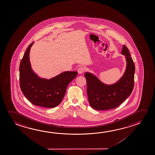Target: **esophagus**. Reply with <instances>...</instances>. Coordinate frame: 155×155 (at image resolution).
<instances>
[{"label": "esophagus", "instance_id": "34e87169", "mask_svg": "<svg viewBox=\"0 0 155 155\" xmlns=\"http://www.w3.org/2000/svg\"><path fill=\"white\" fill-rule=\"evenodd\" d=\"M85 71V68H84V66H81L78 69V72L79 74H82Z\"/></svg>", "mask_w": 155, "mask_h": 155}]
</instances>
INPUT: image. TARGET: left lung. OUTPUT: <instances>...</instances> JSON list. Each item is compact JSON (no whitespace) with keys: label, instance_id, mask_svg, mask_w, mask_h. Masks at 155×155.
Listing matches in <instances>:
<instances>
[{"label":"left lung","instance_id":"obj_1","mask_svg":"<svg viewBox=\"0 0 155 155\" xmlns=\"http://www.w3.org/2000/svg\"><path fill=\"white\" fill-rule=\"evenodd\" d=\"M121 53L126 59L127 68L123 76L114 84H104L93 74L85 73L89 104L94 109H115L124 102L132 92L134 86V63L125 46H123Z\"/></svg>","mask_w":155,"mask_h":155}]
</instances>
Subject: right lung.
<instances>
[{"label": "right lung", "instance_id": "1", "mask_svg": "<svg viewBox=\"0 0 155 155\" xmlns=\"http://www.w3.org/2000/svg\"><path fill=\"white\" fill-rule=\"evenodd\" d=\"M34 42L28 46L19 66L20 87L23 94L33 105L53 108L61 103L67 86L76 77L77 71H65L50 79L41 78L33 72L29 54Z\"/></svg>", "mask_w": 155, "mask_h": 155}]
</instances>
